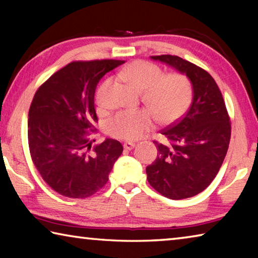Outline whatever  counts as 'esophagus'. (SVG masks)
Masks as SVG:
<instances>
[{
    "label": "esophagus",
    "instance_id": "esophagus-1",
    "mask_svg": "<svg viewBox=\"0 0 258 258\" xmlns=\"http://www.w3.org/2000/svg\"><path fill=\"white\" fill-rule=\"evenodd\" d=\"M134 147H135V143H133V142H125L124 143V149L125 150H132Z\"/></svg>",
    "mask_w": 258,
    "mask_h": 258
}]
</instances>
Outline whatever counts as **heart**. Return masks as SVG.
I'll return each instance as SVG.
<instances>
[{
	"mask_svg": "<svg viewBox=\"0 0 258 258\" xmlns=\"http://www.w3.org/2000/svg\"><path fill=\"white\" fill-rule=\"evenodd\" d=\"M120 78L138 92L152 112L146 109L120 111L107 123V132L112 138L137 140L152 126V115L163 124L177 119L191 101L190 82L181 74L164 75L159 67L134 61L121 69Z\"/></svg>",
	"mask_w": 258,
	"mask_h": 258,
	"instance_id": "1",
	"label": "heart"
}]
</instances>
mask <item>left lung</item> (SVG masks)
<instances>
[{
  "mask_svg": "<svg viewBox=\"0 0 258 258\" xmlns=\"http://www.w3.org/2000/svg\"><path fill=\"white\" fill-rule=\"evenodd\" d=\"M150 58L189 78L194 95L184 116L160 132L165 142H154L158 154L146 168L148 182L166 198L194 197L211 184L228 152L231 124L224 100L214 78L200 67L176 55Z\"/></svg>",
  "mask_w": 258,
  "mask_h": 258,
  "instance_id": "obj_1",
  "label": "left lung"
}]
</instances>
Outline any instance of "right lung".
<instances>
[{
  "mask_svg": "<svg viewBox=\"0 0 258 258\" xmlns=\"http://www.w3.org/2000/svg\"><path fill=\"white\" fill-rule=\"evenodd\" d=\"M121 60L75 61L42 84L28 112V145L33 163L47 185L68 198H87L106 184L123 146L89 139L98 117L94 93L108 72Z\"/></svg>",
  "mask_w": 258,
  "mask_h": 258,
  "instance_id": "right-lung-1",
  "label": "right lung"
}]
</instances>
